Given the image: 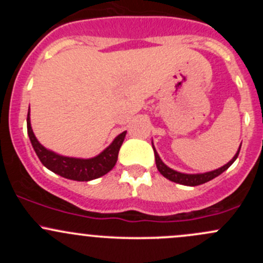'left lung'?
<instances>
[{
    "label": "left lung",
    "mask_w": 263,
    "mask_h": 263,
    "mask_svg": "<svg viewBox=\"0 0 263 263\" xmlns=\"http://www.w3.org/2000/svg\"><path fill=\"white\" fill-rule=\"evenodd\" d=\"M240 146H242V144L239 145V148H238V151L235 153V155L233 156L232 160H230L229 163L225 164V165H222L221 168H217V169H215V171L206 172V173H198V174L181 173V172H177V171H174V169L169 168L166 164L163 163V160L160 159V156H159L158 151L155 150L154 145H153V148H154V154H155L156 168H158V171L160 172L161 176H164L166 179H169V181L179 183V184H183V185H198V184H203V183H206V182L211 181V179L216 178V177L220 176L222 172L227 171V169L229 168V166L232 165L233 163H234L235 159L238 158V155H239Z\"/></svg>",
    "instance_id": "obj_1"
}]
</instances>
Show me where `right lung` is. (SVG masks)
Returning a JSON list of instances; mask_svg holds the SVG:
<instances>
[{"label":"right lung","instance_id":"right-lung-1","mask_svg":"<svg viewBox=\"0 0 263 263\" xmlns=\"http://www.w3.org/2000/svg\"><path fill=\"white\" fill-rule=\"evenodd\" d=\"M26 126H28V135L30 139L31 145H33L34 151L38 155L39 160L42 161L44 166L53 173L63 177V178L72 179V181L87 182L97 179L99 177L104 176L108 172L112 171L113 166L116 165L117 159H118V151L121 148L123 140L126 137L127 131L119 134L112 141L107 148L98 154L97 156L90 159L81 158H71V156H63L54 151L48 150L44 147L38 139L34 135L33 128L30 123V112H28V118H26Z\"/></svg>","mask_w":263,"mask_h":263}]
</instances>
